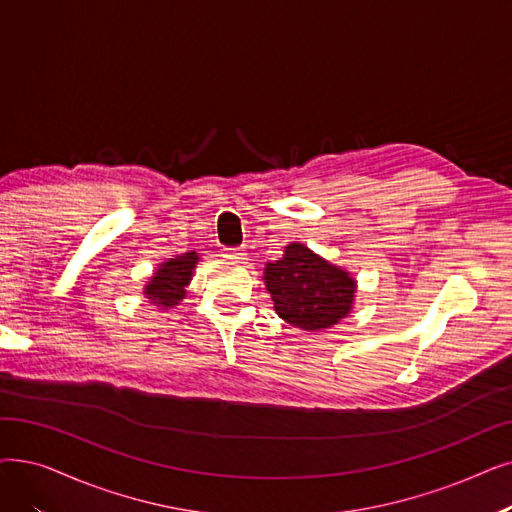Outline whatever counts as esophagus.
<instances>
[{"label": "esophagus", "instance_id": "obj_1", "mask_svg": "<svg viewBox=\"0 0 512 512\" xmlns=\"http://www.w3.org/2000/svg\"><path fill=\"white\" fill-rule=\"evenodd\" d=\"M221 255H224L226 259H230V261H242L244 257H247V253H244V249H224L221 251Z\"/></svg>", "mask_w": 512, "mask_h": 512}]
</instances>
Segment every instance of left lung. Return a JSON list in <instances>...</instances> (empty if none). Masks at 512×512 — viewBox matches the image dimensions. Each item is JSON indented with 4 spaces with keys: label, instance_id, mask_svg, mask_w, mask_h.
<instances>
[{
    "label": "left lung",
    "instance_id": "obj_1",
    "mask_svg": "<svg viewBox=\"0 0 512 512\" xmlns=\"http://www.w3.org/2000/svg\"><path fill=\"white\" fill-rule=\"evenodd\" d=\"M263 280L276 314L303 330H324L339 324L353 305L355 280L301 242H291L284 257L265 263Z\"/></svg>",
    "mask_w": 512,
    "mask_h": 512
}]
</instances>
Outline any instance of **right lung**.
<instances>
[{"instance_id": "right-lung-1", "label": "right lung", "mask_w": 512, "mask_h": 512, "mask_svg": "<svg viewBox=\"0 0 512 512\" xmlns=\"http://www.w3.org/2000/svg\"><path fill=\"white\" fill-rule=\"evenodd\" d=\"M196 261L198 255L190 251L161 263L159 270L154 272L150 282L144 286V295L150 299V303L163 309L180 303L186 297V286L192 280Z\"/></svg>"}]
</instances>
